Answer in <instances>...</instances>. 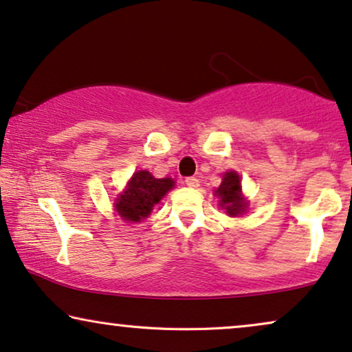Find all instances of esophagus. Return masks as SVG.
Returning <instances> with one entry per match:
<instances>
[{
	"instance_id": "esophagus-1",
	"label": "esophagus",
	"mask_w": 352,
	"mask_h": 352,
	"mask_svg": "<svg viewBox=\"0 0 352 352\" xmlns=\"http://www.w3.org/2000/svg\"><path fill=\"white\" fill-rule=\"evenodd\" d=\"M185 184L188 185V186H191V188H196V186H199V180L196 179V177H186Z\"/></svg>"
}]
</instances>
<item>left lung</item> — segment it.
Segmentation results:
<instances>
[{
  "instance_id": "1",
  "label": "left lung",
  "mask_w": 352,
  "mask_h": 352,
  "mask_svg": "<svg viewBox=\"0 0 352 352\" xmlns=\"http://www.w3.org/2000/svg\"><path fill=\"white\" fill-rule=\"evenodd\" d=\"M217 196L220 198V206L227 210L228 215H240L245 212L246 203L241 198V180L236 172H227L223 180L217 188Z\"/></svg>"
}]
</instances>
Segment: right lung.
Here are the masks:
<instances>
[{
	"label": "right lung",
	"instance_id": "1",
	"mask_svg": "<svg viewBox=\"0 0 352 352\" xmlns=\"http://www.w3.org/2000/svg\"><path fill=\"white\" fill-rule=\"evenodd\" d=\"M172 186V179H154L148 170L135 172L127 190L117 198L116 210L124 220L140 222L151 214L154 204H157Z\"/></svg>",
	"mask_w": 352,
	"mask_h": 352
}]
</instances>
